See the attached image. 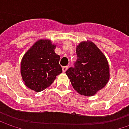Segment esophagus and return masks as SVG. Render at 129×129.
Segmentation results:
<instances>
[{"label":"esophagus","mask_w":129,"mask_h":129,"mask_svg":"<svg viewBox=\"0 0 129 129\" xmlns=\"http://www.w3.org/2000/svg\"><path fill=\"white\" fill-rule=\"evenodd\" d=\"M68 68H69V66H63L62 67V69H63V72H65L67 69H68Z\"/></svg>","instance_id":"esophagus-1"}]
</instances>
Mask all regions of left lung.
<instances>
[{"label": "left lung", "mask_w": 129, "mask_h": 129, "mask_svg": "<svg viewBox=\"0 0 129 129\" xmlns=\"http://www.w3.org/2000/svg\"><path fill=\"white\" fill-rule=\"evenodd\" d=\"M77 61L66 74L78 93L92 96L108 82L110 69L107 58L91 41L82 42L76 48Z\"/></svg>", "instance_id": "8db88e82"}]
</instances>
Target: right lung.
<instances>
[{
    "instance_id": "obj_1",
    "label": "right lung",
    "mask_w": 129,
    "mask_h": 129,
    "mask_svg": "<svg viewBox=\"0 0 129 129\" xmlns=\"http://www.w3.org/2000/svg\"><path fill=\"white\" fill-rule=\"evenodd\" d=\"M56 45L49 39H39L24 54L21 62V75L24 84L40 92L49 87L62 72Z\"/></svg>"
}]
</instances>
